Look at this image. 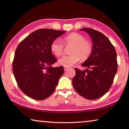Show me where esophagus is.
<instances>
[{
    "label": "esophagus",
    "mask_w": 129,
    "mask_h": 129,
    "mask_svg": "<svg viewBox=\"0 0 129 129\" xmlns=\"http://www.w3.org/2000/svg\"><path fill=\"white\" fill-rule=\"evenodd\" d=\"M69 68V67H64V71H67V70Z\"/></svg>",
    "instance_id": "34e87169"
}]
</instances>
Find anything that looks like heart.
Segmentation results:
<instances>
[{
	"label": "heart",
	"instance_id": "1",
	"mask_svg": "<svg viewBox=\"0 0 129 129\" xmlns=\"http://www.w3.org/2000/svg\"><path fill=\"white\" fill-rule=\"evenodd\" d=\"M63 42L65 45H72L69 55H64L58 60V64L64 67H69L76 64L80 58L82 60L88 58L92 52V45L88 40L85 39L84 36L78 33L73 32L63 38ZM64 44L59 40L52 41L51 50L54 55H61Z\"/></svg>",
	"mask_w": 129,
	"mask_h": 129
}]
</instances>
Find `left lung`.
<instances>
[{"instance_id": "1", "label": "left lung", "mask_w": 129, "mask_h": 129, "mask_svg": "<svg viewBox=\"0 0 129 129\" xmlns=\"http://www.w3.org/2000/svg\"><path fill=\"white\" fill-rule=\"evenodd\" d=\"M92 40V52L82 67L85 71L75 68L72 80L75 90L88 100H96L108 92L113 82L118 68L117 53L109 39L101 32L83 28ZM89 69V70L88 69Z\"/></svg>"}]
</instances>
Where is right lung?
Masks as SVG:
<instances>
[{
  "label": "right lung",
  "mask_w": 129,
  "mask_h": 129,
  "mask_svg": "<svg viewBox=\"0 0 129 129\" xmlns=\"http://www.w3.org/2000/svg\"><path fill=\"white\" fill-rule=\"evenodd\" d=\"M65 32L39 29L17 46L12 63L13 73L19 88L31 99L44 100L55 90L64 73V67L51 66L57 60L52 53L51 44Z\"/></svg>",
  "instance_id": "add662e5"
}]
</instances>
